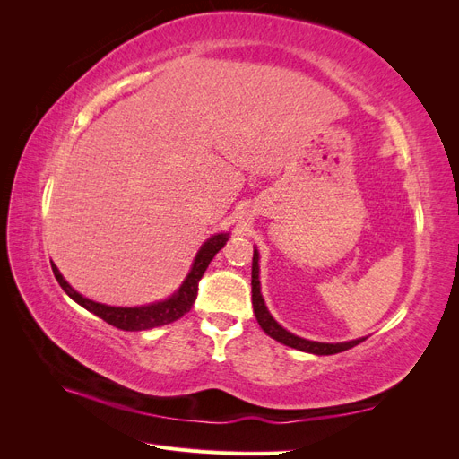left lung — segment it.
Listing matches in <instances>:
<instances>
[{
  "instance_id": "1",
  "label": "left lung",
  "mask_w": 459,
  "mask_h": 459,
  "mask_svg": "<svg viewBox=\"0 0 459 459\" xmlns=\"http://www.w3.org/2000/svg\"><path fill=\"white\" fill-rule=\"evenodd\" d=\"M253 308H255V316L258 319L260 327L268 333V335L275 341H280L290 349H297L302 352H312V354H319V356H327V354H337L342 351H349L352 346L359 344L364 339H356V341H349V342H337V344H329V342H314V341H307V339H300L293 333H289L287 329H283L280 324L275 322V319L270 316L266 304H264V299L260 295V281H258V253L255 248V255H253Z\"/></svg>"
}]
</instances>
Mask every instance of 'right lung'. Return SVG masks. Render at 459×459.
I'll return each instance as SVG.
<instances>
[{
	"label": "right lung",
	"instance_id": "obj_1",
	"mask_svg": "<svg viewBox=\"0 0 459 459\" xmlns=\"http://www.w3.org/2000/svg\"><path fill=\"white\" fill-rule=\"evenodd\" d=\"M226 241H228V233L212 235V238L201 247V251L197 253L195 262H193V268L186 277L182 287H179L170 299L155 302V304H147V307H140V308H115V307H105V304L84 299L63 280V275L55 264H51V270L55 273V280L59 281V285L63 287V290L68 297L76 300L80 307H84L86 310L95 314L97 317H101L108 325L122 331H145V329L172 324L191 310L193 302L197 299L199 281L204 270L208 268V264H211V260L216 256L220 248L226 245Z\"/></svg>",
	"mask_w": 459,
	"mask_h": 459
}]
</instances>
